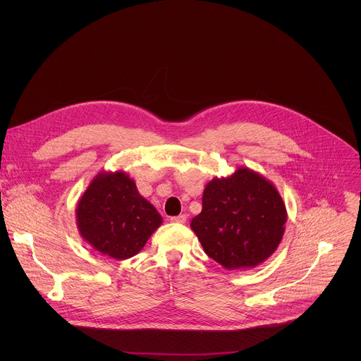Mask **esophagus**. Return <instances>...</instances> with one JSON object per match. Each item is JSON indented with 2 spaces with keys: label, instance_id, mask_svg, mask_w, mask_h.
<instances>
[{
  "label": "esophagus",
  "instance_id": "esophagus-1",
  "mask_svg": "<svg viewBox=\"0 0 361 361\" xmlns=\"http://www.w3.org/2000/svg\"><path fill=\"white\" fill-rule=\"evenodd\" d=\"M173 223H178V224H184L187 221V216L185 214H180V216H176V217H171L170 219Z\"/></svg>",
  "mask_w": 361,
  "mask_h": 361
}]
</instances>
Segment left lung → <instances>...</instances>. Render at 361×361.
<instances>
[{
	"label": "left lung",
	"mask_w": 361,
	"mask_h": 361,
	"mask_svg": "<svg viewBox=\"0 0 361 361\" xmlns=\"http://www.w3.org/2000/svg\"><path fill=\"white\" fill-rule=\"evenodd\" d=\"M286 221V204L273 183L240 167L205 185L202 210L190 226L205 254L227 270H238L269 259L283 238Z\"/></svg>",
	"instance_id": "obj_1"
}]
</instances>
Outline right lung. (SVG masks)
<instances>
[{
  "label": "right lung",
  "mask_w": 361,
  "mask_h": 361,
  "mask_svg": "<svg viewBox=\"0 0 361 361\" xmlns=\"http://www.w3.org/2000/svg\"><path fill=\"white\" fill-rule=\"evenodd\" d=\"M81 237L97 251L126 260L141 251L163 219L123 171L99 173L77 205Z\"/></svg>",
  "instance_id": "right-lung-1"
}]
</instances>
